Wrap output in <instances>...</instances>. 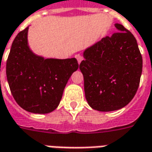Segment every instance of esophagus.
Listing matches in <instances>:
<instances>
[{"instance_id":"esophagus-1","label":"esophagus","mask_w":152,"mask_h":152,"mask_svg":"<svg viewBox=\"0 0 152 152\" xmlns=\"http://www.w3.org/2000/svg\"><path fill=\"white\" fill-rule=\"evenodd\" d=\"M76 59H77V62H78V63H79V64L81 63V61L84 59V58H83V57L81 56V55H80V54H76Z\"/></svg>"}]
</instances>
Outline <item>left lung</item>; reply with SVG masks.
Segmentation results:
<instances>
[{
	"label": "left lung",
	"instance_id": "left-lung-1",
	"mask_svg": "<svg viewBox=\"0 0 152 152\" xmlns=\"http://www.w3.org/2000/svg\"><path fill=\"white\" fill-rule=\"evenodd\" d=\"M115 27L117 32L84 51L80 64L86 100L99 112L116 111L129 104L142 71V58L134 35L120 23Z\"/></svg>",
	"mask_w": 152,
	"mask_h": 152
}]
</instances>
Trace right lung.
<instances>
[{"instance_id": "obj_1", "label": "right lung", "mask_w": 152, "mask_h": 152, "mask_svg": "<svg viewBox=\"0 0 152 152\" xmlns=\"http://www.w3.org/2000/svg\"><path fill=\"white\" fill-rule=\"evenodd\" d=\"M28 27L12 43L6 76L14 99L27 112L47 114L59 104L66 83L79 65L75 58H45L28 45Z\"/></svg>"}]
</instances>
